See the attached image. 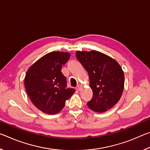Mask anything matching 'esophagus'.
Instances as JSON below:
<instances>
[{"label":"esophagus","instance_id":"1","mask_svg":"<svg viewBox=\"0 0 150 150\" xmlns=\"http://www.w3.org/2000/svg\"><path fill=\"white\" fill-rule=\"evenodd\" d=\"M81 88V85H77V89H78L79 91H80Z\"/></svg>","mask_w":150,"mask_h":150}]
</instances>
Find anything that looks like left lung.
Here are the masks:
<instances>
[{"label":"left lung","instance_id":"1","mask_svg":"<svg viewBox=\"0 0 150 150\" xmlns=\"http://www.w3.org/2000/svg\"><path fill=\"white\" fill-rule=\"evenodd\" d=\"M76 57L89 76L93 97L88 108L104 112L118 102L123 93L124 75L120 65L112 58L97 51L76 52Z\"/></svg>","mask_w":150,"mask_h":150}]
</instances>
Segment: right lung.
<instances>
[{
  "label": "right lung",
  "instance_id": "1",
  "mask_svg": "<svg viewBox=\"0 0 150 150\" xmlns=\"http://www.w3.org/2000/svg\"><path fill=\"white\" fill-rule=\"evenodd\" d=\"M67 52H53L35 62L24 79L26 91L32 103L43 112L55 115L62 110L65 101L75 90L67 87L62 67L69 59Z\"/></svg>",
  "mask_w": 150,
  "mask_h": 150
}]
</instances>
